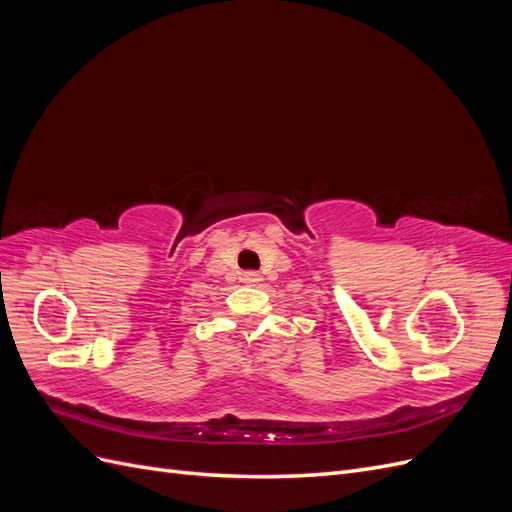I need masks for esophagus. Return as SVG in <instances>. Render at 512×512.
<instances>
[{"instance_id": "34e87169", "label": "esophagus", "mask_w": 512, "mask_h": 512, "mask_svg": "<svg viewBox=\"0 0 512 512\" xmlns=\"http://www.w3.org/2000/svg\"><path fill=\"white\" fill-rule=\"evenodd\" d=\"M260 280H262V277H260L258 273H254V271H250V273H245V275H243V282H245L247 286H256Z\"/></svg>"}]
</instances>
